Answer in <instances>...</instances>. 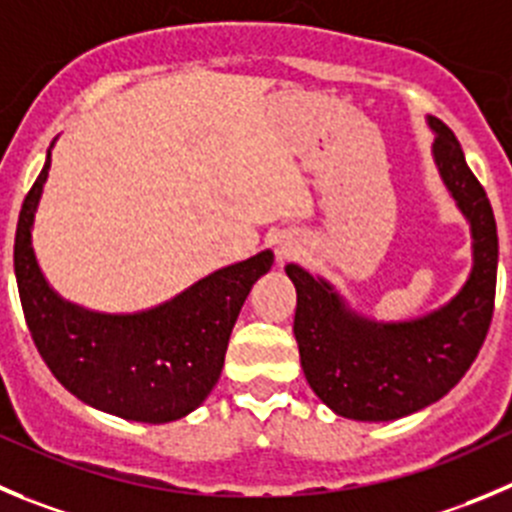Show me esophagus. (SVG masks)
I'll return each mask as SVG.
<instances>
[{
  "mask_svg": "<svg viewBox=\"0 0 512 512\" xmlns=\"http://www.w3.org/2000/svg\"><path fill=\"white\" fill-rule=\"evenodd\" d=\"M278 257H280V260H288V257H293V247H280V250H278Z\"/></svg>",
  "mask_w": 512,
  "mask_h": 512,
  "instance_id": "esophagus-1",
  "label": "esophagus"
}]
</instances>
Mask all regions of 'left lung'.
<instances>
[{
    "label": "left lung",
    "instance_id": "left-lung-1",
    "mask_svg": "<svg viewBox=\"0 0 512 512\" xmlns=\"http://www.w3.org/2000/svg\"><path fill=\"white\" fill-rule=\"evenodd\" d=\"M434 161L472 224L475 267L455 300L412 323H371L348 313L331 285L288 265L298 293L293 333L310 389L336 414L389 422L442 399L472 366L495 310L498 227L485 189L452 128L429 118Z\"/></svg>",
    "mask_w": 512,
    "mask_h": 512
}]
</instances>
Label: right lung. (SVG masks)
I'll use <instances>...</instances> for the list:
<instances>
[{"label": "right lung", "mask_w": 512, "mask_h": 512, "mask_svg": "<svg viewBox=\"0 0 512 512\" xmlns=\"http://www.w3.org/2000/svg\"><path fill=\"white\" fill-rule=\"evenodd\" d=\"M50 169V151L27 191L14 234V275L30 336L47 369L90 407L133 422L186 417L217 384L229 333L272 252L217 270L179 298L136 315L88 313L50 290L30 229Z\"/></svg>", "instance_id": "1"}]
</instances>
